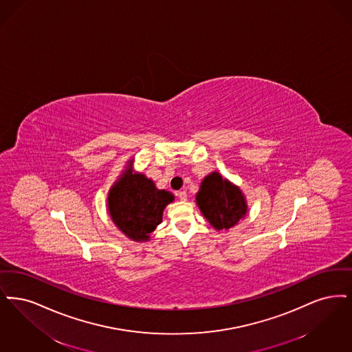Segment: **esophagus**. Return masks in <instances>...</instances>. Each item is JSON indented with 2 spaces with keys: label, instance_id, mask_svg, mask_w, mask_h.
I'll list each match as a JSON object with an SVG mask.
<instances>
[{
  "label": "esophagus",
  "instance_id": "34e87169",
  "mask_svg": "<svg viewBox=\"0 0 352 352\" xmlns=\"http://www.w3.org/2000/svg\"><path fill=\"white\" fill-rule=\"evenodd\" d=\"M177 197H179L180 201H186V192H185V190L177 192Z\"/></svg>",
  "mask_w": 352,
  "mask_h": 352
}]
</instances>
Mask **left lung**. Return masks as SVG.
I'll use <instances>...</instances> for the list:
<instances>
[{
	"mask_svg": "<svg viewBox=\"0 0 352 352\" xmlns=\"http://www.w3.org/2000/svg\"><path fill=\"white\" fill-rule=\"evenodd\" d=\"M199 212L217 231L230 230L247 214L248 205L242 189L213 170L201 182L196 195Z\"/></svg>",
	"mask_w": 352,
	"mask_h": 352,
	"instance_id": "obj_1",
	"label": "left lung"
}]
</instances>
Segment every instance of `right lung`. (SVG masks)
I'll return each mask as SVG.
<instances>
[{
  "instance_id": "1",
  "label": "right lung",
  "mask_w": 352,
  "mask_h": 352,
  "mask_svg": "<svg viewBox=\"0 0 352 352\" xmlns=\"http://www.w3.org/2000/svg\"><path fill=\"white\" fill-rule=\"evenodd\" d=\"M172 201L175 196L170 192L157 189L151 179L134 169L131 157L107 192V212L117 229L140 243L150 241Z\"/></svg>"
}]
</instances>
